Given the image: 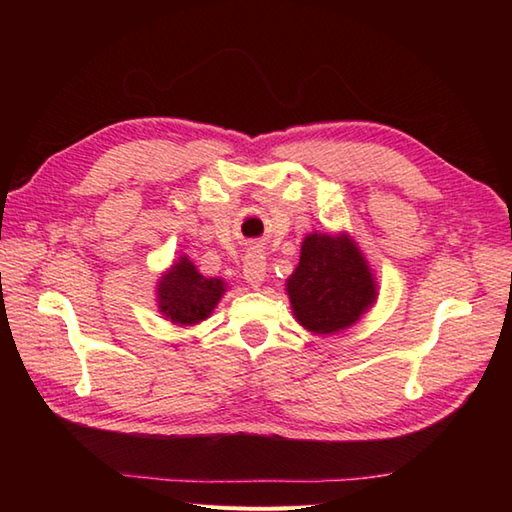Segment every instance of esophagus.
Returning a JSON list of instances; mask_svg holds the SVG:
<instances>
[{"instance_id":"1","label":"esophagus","mask_w":512,"mask_h":512,"mask_svg":"<svg viewBox=\"0 0 512 512\" xmlns=\"http://www.w3.org/2000/svg\"><path fill=\"white\" fill-rule=\"evenodd\" d=\"M244 279L248 281L253 288H259L264 284L266 279V255L262 250H248L246 257H244Z\"/></svg>"}]
</instances>
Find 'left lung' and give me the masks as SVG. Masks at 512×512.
<instances>
[{"mask_svg": "<svg viewBox=\"0 0 512 512\" xmlns=\"http://www.w3.org/2000/svg\"><path fill=\"white\" fill-rule=\"evenodd\" d=\"M297 321L314 334H334L372 306L374 279L350 237L312 233L303 239L301 259L288 279Z\"/></svg>", "mask_w": 512, "mask_h": 512, "instance_id": "left-lung-1", "label": "left lung"}]
</instances>
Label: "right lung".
I'll return each mask as SVG.
<instances>
[{"label": "right lung", "instance_id": "add662e5", "mask_svg": "<svg viewBox=\"0 0 512 512\" xmlns=\"http://www.w3.org/2000/svg\"><path fill=\"white\" fill-rule=\"evenodd\" d=\"M222 295V279L200 275L187 257H180V262L160 279L158 306L173 323L191 325L209 317Z\"/></svg>", "mask_w": 512, "mask_h": 512}]
</instances>
